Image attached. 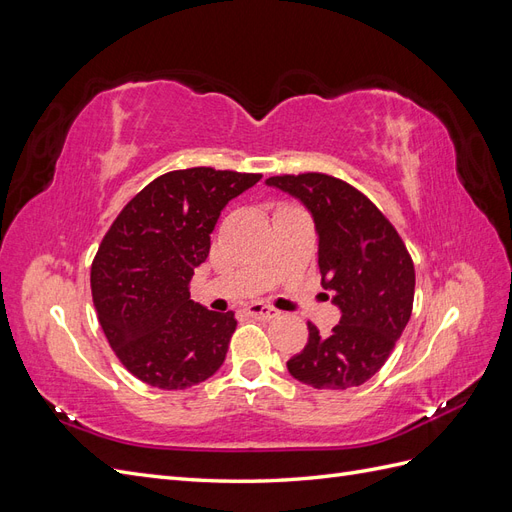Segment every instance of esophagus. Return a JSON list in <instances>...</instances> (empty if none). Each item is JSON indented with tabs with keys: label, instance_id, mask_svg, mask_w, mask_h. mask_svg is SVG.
Here are the masks:
<instances>
[{
	"label": "esophagus",
	"instance_id": "34e87169",
	"mask_svg": "<svg viewBox=\"0 0 512 512\" xmlns=\"http://www.w3.org/2000/svg\"><path fill=\"white\" fill-rule=\"evenodd\" d=\"M245 312H247V316L258 318V320H273V318L280 316V312H277V309H273V307H269V305H262V303L247 305Z\"/></svg>",
	"mask_w": 512,
	"mask_h": 512
}]
</instances>
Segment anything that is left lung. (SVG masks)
Here are the masks:
<instances>
[{"label":"left lung","instance_id":"left-lung-1","mask_svg":"<svg viewBox=\"0 0 512 512\" xmlns=\"http://www.w3.org/2000/svg\"><path fill=\"white\" fill-rule=\"evenodd\" d=\"M312 211L322 286L342 320L329 335L307 322V344L286 363L292 378L314 389L361 386L389 359L414 303V262L395 226L354 185L299 173L267 179Z\"/></svg>","mask_w":512,"mask_h":512}]
</instances>
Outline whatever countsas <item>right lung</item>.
<instances>
[{
    "instance_id": "right-lung-1",
    "label": "right lung",
    "mask_w": 512,
    "mask_h": 512,
    "mask_svg": "<svg viewBox=\"0 0 512 512\" xmlns=\"http://www.w3.org/2000/svg\"><path fill=\"white\" fill-rule=\"evenodd\" d=\"M260 173L194 166L153 179L121 209L91 262L102 331L132 376L164 391L205 382L226 359L235 314L190 299L194 267L230 198Z\"/></svg>"
}]
</instances>
